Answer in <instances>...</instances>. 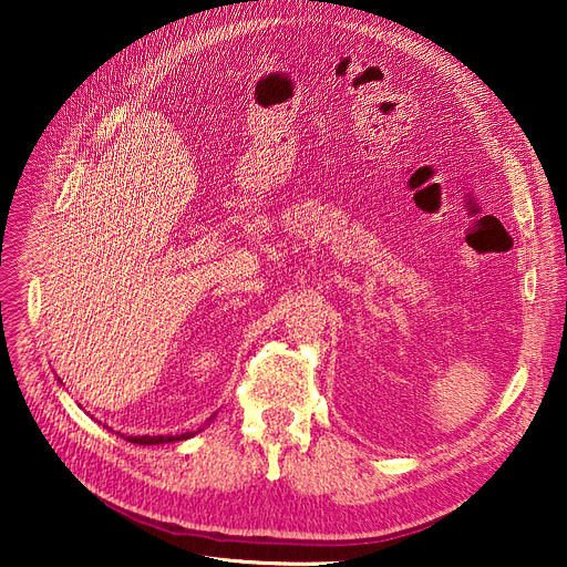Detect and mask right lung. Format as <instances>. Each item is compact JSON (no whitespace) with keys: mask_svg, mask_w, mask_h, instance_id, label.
<instances>
[{"mask_svg":"<svg viewBox=\"0 0 567 567\" xmlns=\"http://www.w3.org/2000/svg\"><path fill=\"white\" fill-rule=\"evenodd\" d=\"M197 432H186V434H176V436H128L131 443H140V445H158V443H172V441H184L195 436Z\"/></svg>","mask_w":567,"mask_h":567,"instance_id":"1","label":"right lung"}]
</instances>
